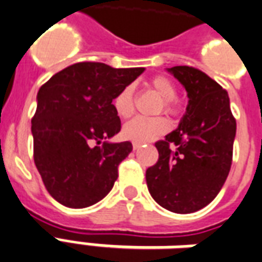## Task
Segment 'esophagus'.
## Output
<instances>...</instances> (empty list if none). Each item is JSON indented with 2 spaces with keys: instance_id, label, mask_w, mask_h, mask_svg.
Wrapping results in <instances>:
<instances>
[{
  "instance_id": "obj_1",
  "label": "esophagus",
  "mask_w": 262,
  "mask_h": 262,
  "mask_svg": "<svg viewBox=\"0 0 262 262\" xmlns=\"http://www.w3.org/2000/svg\"><path fill=\"white\" fill-rule=\"evenodd\" d=\"M141 147L140 143H133V150H139Z\"/></svg>"
}]
</instances>
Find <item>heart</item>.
Segmentation results:
<instances>
[{
	"mask_svg": "<svg viewBox=\"0 0 262 262\" xmlns=\"http://www.w3.org/2000/svg\"><path fill=\"white\" fill-rule=\"evenodd\" d=\"M151 87L164 100V110L166 112H175L173 100L176 97V87L165 76H156L151 79ZM112 108L119 118H127L135 111V87L127 84L121 89L112 100ZM169 129V123L165 118H144L136 116L125 123L122 127V136L135 143H147L164 135Z\"/></svg>",
	"mask_w": 262,
	"mask_h": 262,
	"instance_id": "heart-1",
	"label": "heart"
}]
</instances>
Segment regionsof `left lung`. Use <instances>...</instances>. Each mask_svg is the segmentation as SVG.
Here are the masks:
<instances>
[{"mask_svg":"<svg viewBox=\"0 0 262 262\" xmlns=\"http://www.w3.org/2000/svg\"><path fill=\"white\" fill-rule=\"evenodd\" d=\"M166 71L185 87L189 102L179 126L156 143L160 157L147 169V187L165 210L190 214L210 204L228 178L236 121L226 90L204 72L191 67Z\"/></svg>","mask_w":262,"mask_h":262,"instance_id":"obj_1","label":"left lung"}]
</instances>
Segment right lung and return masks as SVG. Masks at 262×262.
<instances>
[{"mask_svg":"<svg viewBox=\"0 0 262 262\" xmlns=\"http://www.w3.org/2000/svg\"><path fill=\"white\" fill-rule=\"evenodd\" d=\"M143 72L79 62L40 87L32 119L34 164L58 203L86 208L111 191L118 165L133 148L130 141H110L121 130L112 100Z\"/></svg>","mask_w":262,"mask_h":262,"instance_id":"add662e5","label":"right lung"}]
</instances>
